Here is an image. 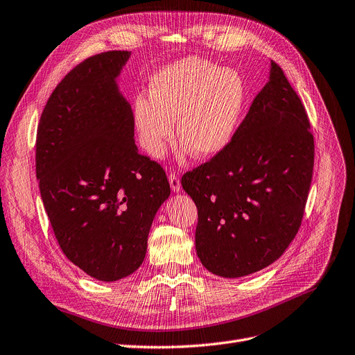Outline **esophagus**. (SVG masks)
Instances as JSON below:
<instances>
[{
  "label": "esophagus",
  "instance_id": "esophagus-1",
  "mask_svg": "<svg viewBox=\"0 0 355 355\" xmlns=\"http://www.w3.org/2000/svg\"><path fill=\"white\" fill-rule=\"evenodd\" d=\"M168 183H170V188H172V191H173L175 193L180 192L182 185H180V180H179L178 175H175V173H170V175H168Z\"/></svg>",
  "mask_w": 355,
  "mask_h": 355
}]
</instances>
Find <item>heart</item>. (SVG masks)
<instances>
[{
	"instance_id": "heart-1",
	"label": "heart",
	"mask_w": 355,
	"mask_h": 355,
	"mask_svg": "<svg viewBox=\"0 0 355 355\" xmlns=\"http://www.w3.org/2000/svg\"><path fill=\"white\" fill-rule=\"evenodd\" d=\"M245 84L233 69L201 58L168 65L151 78L150 94L134 98L132 118L139 146L160 159L175 137L182 154L211 159L232 143L245 106Z\"/></svg>"
}]
</instances>
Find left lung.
<instances>
[{
	"label": "left lung",
	"mask_w": 355,
	"mask_h": 355,
	"mask_svg": "<svg viewBox=\"0 0 355 355\" xmlns=\"http://www.w3.org/2000/svg\"><path fill=\"white\" fill-rule=\"evenodd\" d=\"M302 101L271 61L263 89L232 143L182 178L198 208L195 248L223 278L274 263L300 229L315 144Z\"/></svg>",
	"instance_id": "left-lung-1"
}]
</instances>
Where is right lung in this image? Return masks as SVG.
Returning <instances> with one entry per match:
<instances>
[{
  "label": "right lung",
  "instance_id": "add662e5",
  "mask_svg": "<svg viewBox=\"0 0 355 355\" xmlns=\"http://www.w3.org/2000/svg\"><path fill=\"white\" fill-rule=\"evenodd\" d=\"M128 51L81 62L42 112L36 178L65 257L94 279L131 275L146 258L153 220L170 196L164 170L138 153L118 78Z\"/></svg>",
  "mask_w": 355,
  "mask_h": 355
}]
</instances>
